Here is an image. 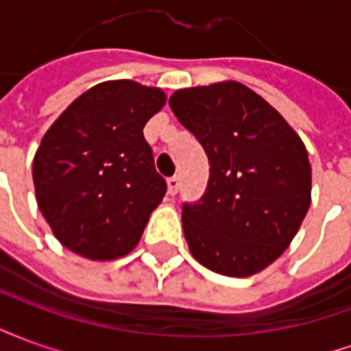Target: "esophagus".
Masks as SVG:
<instances>
[{
    "label": "esophagus",
    "instance_id": "34e87169",
    "mask_svg": "<svg viewBox=\"0 0 351 351\" xmlns=\"http://www.w3.org/2000/svg\"><path fill=\"white\" fill-rule=\"evenodd\" d=\"M178 186H180V180L173 176V178H169L167 180V191L169 195H176V191H178Z\"/></svg>",
    "mask_w": 351,
    "mask_h": 351
}]
</instances>
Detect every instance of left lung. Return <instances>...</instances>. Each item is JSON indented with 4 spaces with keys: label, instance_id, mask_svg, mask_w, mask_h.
Here are the masks:
<instances>
[{
    "label": "left lung",
    "instance_id": "obj_1",
    "mask_svg": "<svg viewBox=\"0 0 351 351\" xmlns=\"http://www.w3.org/2000/svg\"><path fill=\"white\" fill-rule=\"evenodd\" d=\"M169 105L210 165L203 197L182 206L191 256L218 274H258L284 254L308 213L304 143L276 108L235 80L176 90Z\"/></svg>",
    "mask_w": 351,
    "mask_h": 351
}]
</instances>
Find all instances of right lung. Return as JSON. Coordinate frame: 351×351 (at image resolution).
Returning <instances> with one entry per match:
<instances>
[{"label": "right lung", "mask_w": 351, "mask_h": 351, "mask_svg": "<svg viewBox=\"0 0 351 351\" xmlns=\"http://www.w3.org/2000/svg\"><path fill=\"white\" fill-rule=\"evenodd\" d=\"M167 95L107 80L79 95L49 128L34 158L35 197L65 248L92 261L130 254L167 191L143 128Z\"/></svg>", "instance_id": "obj_1"}]
</instances>
